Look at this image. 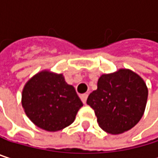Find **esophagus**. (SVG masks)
<instances>
[{
    "label": "esophagus",
    "instance_id": "34e87169",
    "mask_svg": "<svg viewBox=\"0 0 158 158\" xmlns=\"http://www.w3.org/2000/svg\"><path fill=\"white\" fill-rule=\"evenodd\" d=\"M87 98H88V94L87 93H84V94H81L80 95V99H81V101H82V102L85 104L86 103V102H87Z\"/></svg>",
    "mask_w": 158,
    "mask_h": 158
}]
</instances>
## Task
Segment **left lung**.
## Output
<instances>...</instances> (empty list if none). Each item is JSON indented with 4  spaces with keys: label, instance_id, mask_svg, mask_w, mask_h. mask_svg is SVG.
Returning a JSON list of instances; mask_svg holds the SVG:
<instances>
[{
    "label": "left lung",
    "instance_id": "obj_1",
    "mask_svg": "<svg viewBox=\"0 0 158 158\" xmlns=\"http://www.w3.org/2000/svg\"><path fill=\"white\" fill-rule=\"evenodd\" d=\"M148 96L141 77L129 69L104 74L98 80V89L88 99L95 111L100 127L111 135L133 128L142 118Z\"/></svg>",
    "mask_w": 158,
    "mask_h": 158
}]
</instances>
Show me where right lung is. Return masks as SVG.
Masks as SVG:
<instances>
[{
	"mask_svg": "<svg viewBox=\"0 0 158 158\" xmlns=\"http://www.w3.org/2000/svg\"><path fill=\"white\" fill-rule=\"evenodd\" d=\"M22 105L36 126L56 132L74 122L83 103L62 74L42 71L25 84Z\"/></svg>",
	"mask_w": 158,
	"mask_h": 158,
	"instance_id": "right-lung-1",
	"label": "right lung"
}]
</instances>
